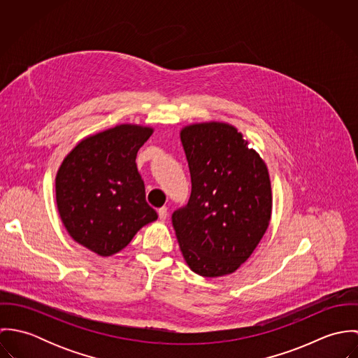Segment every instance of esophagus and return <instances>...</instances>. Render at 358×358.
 <instances>
[{"mask_svg":"<svg viewBox=\"0 0 358 358\" xmlns=\"http://www.w3.org/2000/svg\"><path fill=\"white\" fill-rule=\"evenodd\" d=\"M166 216H168V208H166V206L159 208V209H158V217H159V220H165Z\"/></svg>","mask_w":358,"mask_h":358,"instance_id":"1","label":"esophagus"}]
</instances>
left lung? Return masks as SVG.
Returning <instances> with one entry per match:
<instances>
[{
    "mask_svg": "<svg viewBox=\"0 0 358 358\" xmlns=\"http://www.w3.org/2000/svg\"><path fill=\"white\" fill-rule=\"evenodd\" d=\"M192 194L172 213V226L189 267L203 277L234 273L255 251L271 216V185L263 159L233 127H185Z\"/></svg>",
    "mask_w": 358,
    "mask_h": 358,
    "instance_id": "1",
    "label": "left lung"
}]
</instances>
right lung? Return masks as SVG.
I'll use <instances>...</instances> for the list:
<instances>
[{
  "label": "right lung",
  "mask_w": 358,
  "mask_h": 358,
  "mask_svg": "<svg viewBox=\"0 0 358 358\" xmlns=\"http://www.w3.org/2000/svg\"><path fill=\"white\" fill-rule=\"evenodd\" d=\"M153 128L117 125L81 141L56 175V204L74 241L101 256L117 254L157 219L146 203L136 154Z\"/></svg>",
  "instance_id": "right-lung-1"
}]
</instances>
